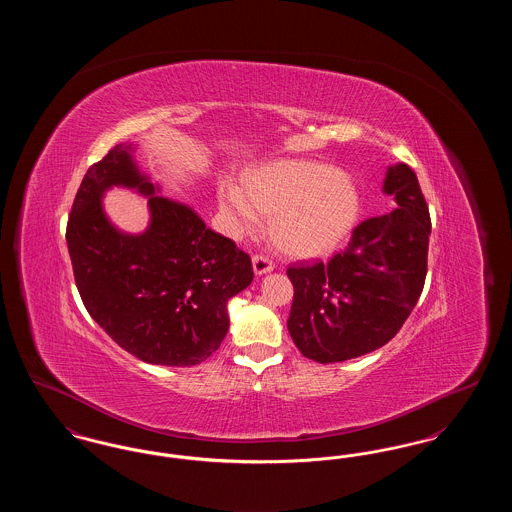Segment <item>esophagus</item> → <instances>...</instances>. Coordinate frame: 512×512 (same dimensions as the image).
I'll list each match as a JSON object with an SVG mask.
<instances>
[{"label":"esophagus","instance_id":"34e87169","mask_svg":"<svg viewBox=\"0 0 512 512\" xmlns=\"http://www.w3.org/2000/svg\"><path fill=\"white\" fill-rule=\"evenodd\" d=\"M253 270H255V274H267L270 270H274V261L267 257V255H253Z\"/></svg>","mask_w":512,"mask_h":512}]
</instances>
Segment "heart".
Wrapping results in <instances>:
<instances>
[{
  "instance_id": "obj_1",
  "label": "heart",
  "mask_w": 512,
  "mask_h": 512,
  "mask_svg": "<svg viewBox=\"0 0 512 512\" xmlns=\"http://www.w3.org/2000/svg\"><path fill=\"white\" fill-rule=\"evenodd\" d=\"M244 190L234 184L220 186L222 213L238 230H253L259 211L272 215L274 242L295 257L334 251L361 209L351 176L313 161H280L249 172Z\"/></svg>"
}]
</instances>
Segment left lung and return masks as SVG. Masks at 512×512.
Instances as JSON below:
<instances>
[{
	"instance_id": "8db88e82",
	"label": "left lung",
	"mask_w": 512,
	"mask_h": 512,
	"mask_svg": "<svg viewBox=\"0 0 512 512\" xmlns=\"http://www.w3.org/2000/svg\"><path fill=\"white\" fill-rule=\"evenodd\" d=\"M384 192L397 209L357 224L328 263L286 270L293 284L288 330L311 361L341 363L386 345L422 293L432 222L413 169L390 167Z\"/></svg>"
}]
</instances>
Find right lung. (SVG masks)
<instances>
[{"label": "right lung", "instance_id": "obj_1", "mask_svg": "<svg viewBox=\"0 0 512 512\" xmlns=\"http://www.w3.org/2000/svg\"><path fill=\"white\" fill-rule=\"evenodd\" d=\"M111 185L150 195L152 222L144 235H122L104 217L100 195ZM67 245L90 317L151 365L209 359L228 332V299L253 280L249 255L188 205L155 195L124 144L86 172L67 222Z\"/></svg>", "mask_w": 512, "mask_h": 512}]
</instances>
